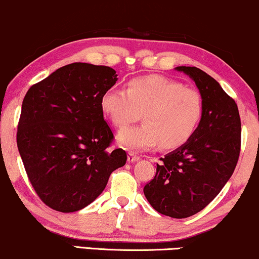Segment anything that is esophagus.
Segmentation results:
<instances>
[{
	"mask_svg": "<svg viewBox=\"0 0 259 259\" xmlns=\"http://www.w3.org/2000/svg\"><path fill=\"white\" fill-rule=\"evenodd\" d=\"M127 159H128L130 162H134V161H138L140 159V157L138 154L134 153V152H130L128 153V157H127Z\"/></svg>",
	"mask_w": 259,
	"mask_h": 259,
	"instance_id": "esophagus-1",
	"label": "esophagus"
}]
</instances>
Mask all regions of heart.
<instances>
[{
  "instance_id": "b5f03b06",
  "label": "heart",
  "mask_w": 259,
  "mask_h": 259,
  "mask_svg": "<svg viewBox=\"0 0 259 259\" xmlns=\"http://www.w3.org/2000/svg\"><path fill=\"white\" fill-rule=\"evenodd\" d=\"M101 109L112 125L121 130L139 119L143 123L122 130L118 140L134 150H150L162 144L177 148L186 144L203 118V99L194 88L161 75L132 79L127 90H108Z\"/></svg>"
}]
</instances>
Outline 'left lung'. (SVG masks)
Here are the masks:
<instances>
[{
  "instance_id": "left-lung-1",
  "label": "left lung",
  "mask_w": 259,
  "mask_h": 259,
  "mask_svg": "<svg viewBox=\"0 0 259 259\" xmlns=\"http://www.w3.org/2000/svg\"><path fill=\"white\" fill-rule=\"evenodd\" d=\"M196 82L203 118L192 138L160 158L154 178L144 187L159 213L187 218L206 207L235 171L240 153L242 123L236 101L197 67H177Z\"/></svg>"
}]
</instances>
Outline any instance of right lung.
I'll use <instances>...</instances> for the list:
<instances>
[{
  "instance_id": "obj_1",
  "label": "right lung",
  "mask_w": 259,
  "mask_h": 259,
  "mask_svg": "<svg viewBox=\"0 0 259 259\" xmlns=\"http://www.w3.org/2000/svg\"><path fill=\"white\" fill-rule=\"evenodd\" d=\"M107 66L74 62L34 83L22 102L16 143L28 179L53 210L86 207L126 164L104 119L101 98L118 80Z\"/></svg>"
}]
</instances>
